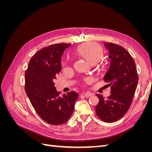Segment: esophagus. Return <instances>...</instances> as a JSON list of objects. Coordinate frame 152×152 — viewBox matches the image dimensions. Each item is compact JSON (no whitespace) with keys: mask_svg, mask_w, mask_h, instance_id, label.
<instances>
[{"mask_svg":"<svg viewBox=\"0 0 152 152\" xmlns=\"http://www.w3.org/2000/svg\"><path fill=\"white\" fill-rule=\"evenodd\" d=\"M82 94H83V95L85 96V97H87H87H89V96H92V94H93L89 93V92H86V93H83Z\"/></svg>","mask_w":152,"mask_h":152,"instance_id":"34e87169","label":"esophagus"}]
</instances>
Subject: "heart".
Returning a JSON list of instances; mask_svg holds the SVG:
<instances>
[{"label":"heart","instance_id":"1","mask_svg":"<svg viewBox=\"0 0 152 152\" xmlns=\"http://www.w3.org/2000/svg\"><path fill=\"white\" fill-rule=\"evenodd\" d=\"M77 53L90 64H94L103 56V49L99 45L94 42L87 43L78 48ZM90 79H86L87 82Z\"/></svg>","mask_w":152,"mask_h":152}]
</instances>
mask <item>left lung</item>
Wrapping results in <instances>:
<instances>
[{"label": "left lung", "mask_w": 152, "mask_h": 152, "mask_svg": "<svg viewBox=\"0 0 152 152\" xmlns=\"http://www.w3.org/2000/svg\"><path fill=\"white\" fill-rule=\"evenodd\" d=\"M109 53L110 66L103 77L110 87V95L104 98L96 94L99 103L96 113L104 122L121 119L129 108L138 82L135 62L127 50L113 43L104 44Z\"/></svg>", "instance_id": "1"}]
</instances>
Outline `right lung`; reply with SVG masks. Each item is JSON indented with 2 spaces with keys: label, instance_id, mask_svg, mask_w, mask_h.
Returning <instances> with one entry per match:
<instances>
[{
  "label": "right lung",
  "instance_id": "obj_1",
  "mask_svg": "<svg viewBox=\"0 0 152 152\" xmlns=\"http://www.w3.org/2000/svg\"><path fill=\"white\" fill-rule=\"evenodd\" d=\"M70 44L49 45L35 53L25 72V90L39 116L48 124L65 123L74 111L79 94L75 91L62 96L54 87V79L61 70L62 54Z\"/></svg>",
  "mask_w": 152,
  "mask_h": 152
}]
</instances>
